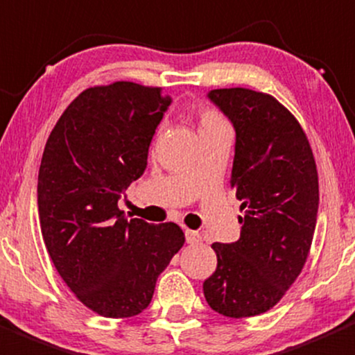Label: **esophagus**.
Here are the masks:
<instances>
[{
    "label": "esophagus",
    "mask_w": 355,
    "mask_h": 355,
    "mask_svg": "<svg viewBox=\"0 0 355 355\" xmlns=\"http://www.w3.org/2000/svg\"><path fill=\"white\" fill-rule=\"evenodd\" d=\"M185 241H187L189 244H199V242L202 241V237H200L199 232H194V230H189V228H185Z\"/></svg>",
    "instance_id": "esophagus-1"
}]
</instances>
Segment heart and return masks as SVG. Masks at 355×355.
Masks as SVG:
<instances>
[{"label":"heart","instance_id":"obj_1","mask_svg":"<svg viewBox=\"0 0 355 355\" xmlns=\"http://www.w3.org/2000/svg\"><path fill=\"white\" fill-rule=\"evenodd\" d=\"M198 118H199L200 128H207V127H214V125L225 123V120L218 114V111L209 108V106H199Z\"/></svg>","mask_w":355,"mask_h":355}]
</instances>
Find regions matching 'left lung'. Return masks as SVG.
I'll list each match as a JSON object with an SVG mask.
<instances>
[{
  "instance_id": "left-lung-1",
  "label": "left lung",
  "mask_w": 355,
  "mask_h": 355,
  "mask_svg": "<svg viewBox=\"0 0 355 355\" xmlns=\"http://www.w3.org/2000/svg\"><path fill=\"white\" fill-rule=\"evenodd\" d=\"M209 99L235 127L230 185L241 200V239L213 244L214 273L202 284L213 311L249 318L273 309L302 271L316 228L320 185L306 132L266 92L214 89Z\"/></svg>"
}]
</instances>
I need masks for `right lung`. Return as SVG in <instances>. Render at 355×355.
I'll use <instances>...</instances> for the list:
<instances>
[{
  "label": "right lung",
  "instance_id": "add662e5",
  "mask_svg": "<svg viewBox=\"0 0 355 355\" xmlns=\"http://www.w3.org/2000/svg\"><path fill=\"white\" fill-rule=\"evenodd\" d=\"M168 105L161 87L127 80L89 87L63 111L42 153L37 206L46 249L73 295L105 318L142 313L185 242L177 223L127 220L118 207L144 173Z\"/></svg>",
  "mask_w": 355,
  "mask_h": 355
}]
</instances>
